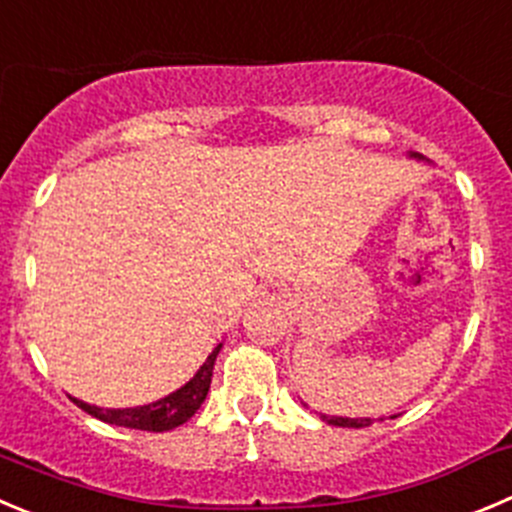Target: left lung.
<instances>
[{
  "mask_svg": "<svg viewBox=\"0 0 512 512\" xmlns=\"http://www.w3.org/2000/svg\"><path fill=\"white\" fill-rule=\"evenodd\" d=\"M417 156V154H414ZM419 159H422V156H419ZM323 419H326L328 424H336V427H353V429H358V427H369L371 424V419H348V417H328V414H321Z\"/></svg>",
  "mask_w": 512,
  "mask_h": 512,
  "instance_id": "1",
  "label": "left lung"
}]
</instances>
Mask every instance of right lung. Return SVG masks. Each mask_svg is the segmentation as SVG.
Returning a JSON list of instances; mask_svg holds the SVG:
<instances>
[{"instance_id": "obj_1", "label": "right lung", "mask_w": 512, "mask_h": 512, "mask_svg": "<svg viewBox=\"0 0 512 512\" xmlns=\"http://www.w3.org/2000/svg\"><path fill=\"white\" fill-rule=\"evenodd\" d=\"M219 348H222V343L209 353L207 361H204V364L199 366L197 374H194V379H189L181 389L164 396V399L154 401V404H143V407L133 409H100L90 407V404H85V401L80 399H73V396H70V399H73L83 412L100 419V422L128 429H143V432H169V429H176L184 422H189V419L197 414V409L202 407V401L207 399Z\"/></svg>"}]
</instances>
